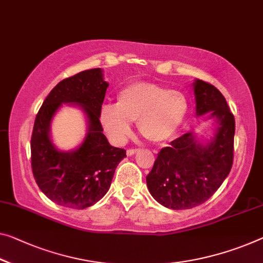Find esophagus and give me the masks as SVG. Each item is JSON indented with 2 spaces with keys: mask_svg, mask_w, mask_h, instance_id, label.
<instances>
[{
  "mask_svg": "<svg viewBox=\"0 0 263 263\" xmlns=\"http://www.w3.org/2000/svg\"><path fill=\"white\" fill-rule=\"evenodd\" d=\"M137 152H139V149H128V151H127V155H128V156H133L134 154H136Z\"/></svg>",
  "mask_w": 263,
  "mask_h": 263,
  "instance_id": "esophagus-1",
  "label": "esophagus"
}]
</instances>
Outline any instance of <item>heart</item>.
Masks as SVG:
<instances>
[{
  "mask_svg": "<svg viewBox=\"0 0 263 263\" xmlns=\"http://www.w3.org/2000/svg\"><path fill=\"white\" fill-rule=\"evenodd\" d=\"M188 111L183 92L151 82H134L124 87L116 104L101 108V124L114 143L122 144L137 122L140 134L154 143L171 139L179 130Z\"/></svg>",
  "mask_w": 263,
  "mask_h": 263,
  "instance_id": "obj_1",
  "label": "heart"
}]
</instances>
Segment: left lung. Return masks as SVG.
Masks as SVG:
<instances>
[{
	"instance_id": "obj_1",
	"label": "left lung",
	"mask_w": 263,
	"mask_h": 263,
	"mask_svg": "<svg viewBox=\"0 0 263 263\" xmlns=\"http://www.w3.org/2000/svg\"><path fill=\"white\" fill-rule=\"evenodd\" d=\"M196 116L216 123L212 137L185 133L161 149L147 175L152 196L164 207L181 211L207 201L228 176L233 164L235 120L219 89L204 81L193 82Z\"/></svg>"
}]
</instances>
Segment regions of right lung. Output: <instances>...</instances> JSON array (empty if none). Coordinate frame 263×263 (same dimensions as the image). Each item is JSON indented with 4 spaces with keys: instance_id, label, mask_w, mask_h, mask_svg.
<instances>
[{
    "instance_id": "1",
    "label": "right lung",
    "mask_w": 263,
    "mask_h": 263,
    "mask_svg": "<svg viewBox=\"0 0 263 263\" xmlns=\"http://www.w3.org/2000/svg\"><path fill=\"white\" fill-rule=\"evenodd\" d=\"M108 86L101 68L81 71L56 84L36 115L30 142L31 169L44 195L62 207L84 209L99 202L126 157L124 149L108 142L100 122ZM62 104L79 106L86 116V136L72 151L59 149L50 136L51 121Z\"/></svg>"
}]
</instances>
